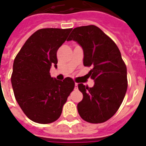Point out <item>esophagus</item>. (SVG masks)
<instances>
[{
	"mask_svg": "<svg viewBox=\"0 0 146 146\" xmlns=\"http://www.w3.org/2000/svg\"><path fill=\"white\" fill-rule=\"evenodd\" d=\"M77 85H78V84H77V83H75V89L77 88Z\"/></svg>",
	"mask_w": 146,
	"mask_h": 146,
	"instance_id": "esophagus-1",
	"label": "esophagus"
}]
</instances>
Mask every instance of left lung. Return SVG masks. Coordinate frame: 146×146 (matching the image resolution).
I'll use <instances>...</instances> for the list:
<instances>
[{"label": "left lung", "instance_id": "8db88e82", "mask_svg": "<svg viewBox=\"0 0 146 146\" xmlns=\"http://www.w3.org/2000/svg\"><path fill=\"white\" fill-rule=\"evenodd\" d=\"M75 40L84 51V66H92L89 76L92 88L78 84L83 99L77 105L80 116L92 123H100L116 113L127 89V67L119 48L110 36L94 25L73 29L67 40Z\"/></svg>", "mask_w": 146, "mask_h": 146}]
</instances>
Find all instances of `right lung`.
Returning a JSON list of instances; mask_svg holds the SVG:
<instances>
[{"mask_svg":"<svg viewBox=\"0 0 146 146\" xmlns=\"http://www.w3.org/2000/svg\"><path fill=\"white\" fill-rule=\"evenodd\" d=\"M72 29H40L28 38L16 55L11 81L18 104L33 122L57 120L63 105L74 88L70 77L62 81L51 77V66L57 67V51Z\"/></svg>","mask_w":146,"mask_h":146,"instance_id":"obj_1","label":"right lung"}]
</instances>
